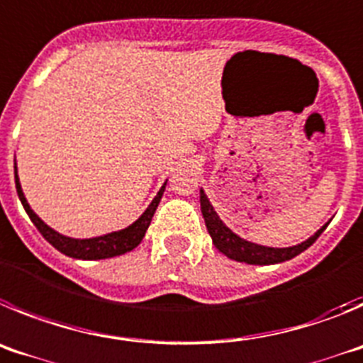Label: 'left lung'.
Masks as SVG:
<instances>
[{"instance_id": "obj_1", "label": "left lung", "mask_w": 363, "mask_h": 363, "mask_svg": "<svg viewBox=\"0 0 363 363\" xmlns=\"http://www.w3.org/2000/svg\"><path fill=\"white\" fill-rule=\"evenodd\" d=\"M201 210L202 217H204L206 228H208V233L211 235V240H213L215 247H217L220 253H224L228 259L237 260V262L244 264H255V266H267V264H279L286 262V260L295 259L296 255H300L302 251L308 250L309 246L315 244L316 238L322 235V231L328 228L325 224L324 228H320L311 238H308L306 242L298 244V246L293 247H266L259 246V244L247 242L244 238L237 237L231 230H228L224 226V222L218 218L217 211L213 210V206L210 204L206 194L201 189Z\"/></svg>"}]
</instances>
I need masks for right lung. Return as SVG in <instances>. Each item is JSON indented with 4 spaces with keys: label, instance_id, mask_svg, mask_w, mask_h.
I'll use <instances>...</instances> for the list:
<instances>
[{
    "label": "right lung",
    "instance_id": "1",
    "mask_svg": "<svg viewBox=\"0 0 363 363\" xmlns=\"http://www.w3.org/2000/svg\"><path fill=\"white\" fill-rule=\"evenodd\" d=\"M16 175V189H18V197L21 201L23 208L28 213L30 220L34 222V226L38 228L39 233L47 238L48 242L55 247L57 251H61L67 257H72V259H81V260H101V259H112V257H117V255L128 253L133 247H137L141 244L143 237H145L146 230H148L150 222H152L153 213L157 210L159 202H161L162 191H164L166 184L159 189L157 197L153 199L152 204L148 206V210L143 213V217L137 222H133L132 226L126 228V230L116 231V233L103 235V237L96 238H84V240H77V238H68L63 237V235L55 233L54 230L45 224L34 211L30 210L27 199L23 195L21 186H19L18 172H14Z\"/></svg>",
    "mask_w": 363,
    "mask_h": 363
}]
</instances>
